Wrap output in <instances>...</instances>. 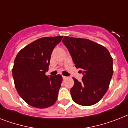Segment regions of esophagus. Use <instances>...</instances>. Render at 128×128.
<instances>
[{
    "label": "esophagus",
    "instance_id": "obj_1",
    "mask_svg": "<svg viewBox=\"0 0 128 128\" xmlns=\"http://www.w3.org/2000/svg\"><path fill=\"white\" fill-rule=\"evenodd\" d=\"M62 78H63V80H66V79L67 78V77L64 76H62Z\"/></svg>",
    "mask_w": 128,
    "mask_h": 128
}]
</instances>
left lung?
Returning <instances> with one entry per match:
<instances>
[{
  "label": "left lung",
  "mask_w": 128,
  "mask_h": 128,
  "mask_svg": "<svg viewBox=\"0 0 128 128\" xmlns=\"http://www.w3.org/2000/svg\"><path fill=\"white\" fill-rule=\"evenodd\" d=\"M62 42L75 66L82 70L81 82L73 78L74 86L70 89L72 98L80 105H93L108 89L113 74L112 58L104 46L89 39L65 36Z\"/></svg>",
  "instance_id": "1"
}]
</instances>
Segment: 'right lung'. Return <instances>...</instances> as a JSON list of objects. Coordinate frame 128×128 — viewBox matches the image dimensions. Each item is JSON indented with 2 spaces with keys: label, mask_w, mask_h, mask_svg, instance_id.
<instances>
[{
  "label": "right lung",
  "mask_w": 128,
  "mask_h": 128,
  "mask_svg": "<svg viewBox=\"0 0 128 128\" xmlns=\"http://www.w3.org/2000/svg\"><path fill=\"white\" fill-rule=\"evenodd\" d=\"M63 36L43 37L18 53L12 76L20 96L34 107L44 108L55 103L62 82L61 75L48 76L50 56Z\"/></svg>",
  "instance_id": "add662e5"
}]
</instances>
